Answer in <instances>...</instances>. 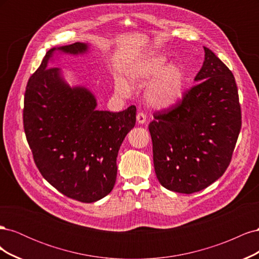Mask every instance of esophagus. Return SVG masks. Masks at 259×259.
Returning <instances> with one entry per match:
<instances>
[{
  "label": "esophagus",
  "mask_w": 259,
  "mask_h": 259,
  "mask_svg": "<svg viewBox=\"0 0 259 259\" xmlns=\"http://www.w3.org/2000/svg\"><path fill=\"white\" fill-rule=\"evenodd\" d=\"M136 117H137V122L139 124H145L146 121H147V116H146V114L144 112H138Z\"/></svg>",
  "instance_id": "1"
}]
</instances>
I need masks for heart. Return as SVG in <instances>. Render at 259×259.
Wrapping results in <instances>:
<instances>
[{"mask_svg": "<svg viewBox=\"0 0 259 259\" xmlns=\"http://www.w3.org/2000/svg\"><path fill=\"white\" fill-rule=\"evenodd\" d=\"M165 57L147 56L136 60L128 70V79L135 84H148L147 97L149 103L160 108H168L176 105L184 93L185 75L183 70L175 64L166 65ZM116 90L121 94L130 93V86L119 81Z\"/></svg>", "mask_w": 259, "mask_h": 259, "instance_id": "obj_1", "label": "heart"}]
</instances>
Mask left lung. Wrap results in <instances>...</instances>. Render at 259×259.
<instances>
[{"label": "left lung", "instance_id": "obj_1", "mask_svg": "<svg viewBox=\"0 0 259 259\" xmlns=\"http://www.w3.org/2000/svg\"><path fill=\"white\" fill-rule=\"evenodd\" d=\"M205 60L190 90L149 124L156 178L168 190L190 194L222 177L241 130V106L232 72L204 48Z\"/></svg>", "mask_w": 259, "mask_h": 259}]
</instances>
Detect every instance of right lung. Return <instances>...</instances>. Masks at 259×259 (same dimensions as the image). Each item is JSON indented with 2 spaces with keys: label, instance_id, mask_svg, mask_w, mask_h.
Returning a JSON list of instances; mask_svg holds the SVG:
<instances>
[{
  "label": "right lung",
  "instance_id": "obj_1",
  "mask_svg": "<svg viewBox=\"0 0 259 259\" xmlns=\"http://www.w3.org/2000/svg\"><path fill=\"white\" fill-rule=\"evenodd\" d=\"M56 51L76 55L88 51V45L76 42L46 53L27 84L23 130L42 176L66 197L92 203L113 189L117 152L135 126L136 107L96 110L89 90L70 88L59 68L49 66Z\"/></svg>",
  "mask_w": 259,
  "mask_h": 259
}]
</instances>
